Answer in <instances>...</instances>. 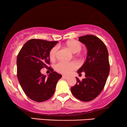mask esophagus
<instances>
[{
  "label": "esophagus",
  "instance_id": "1",
  "mask_svg": "<svg viewBox=\"0 0 127 127\" xmlns=\"http://www.w3.org/2000/svg\"><path fill=\"white\" fill-rule=\"evenodd\" d=\"M62 78L65 79H67L69 78V77H67V76H62Z\"/></svg>",
  "mask_w": 127,
  "mask_h": 127
}]
</instances>
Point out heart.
Wrapping results in <instances>:
<instances>
[{"label": "heart", "instance_id": "1", "mask_svg": "<svg viewBox=\"0 0 127 127\" xmlns=\"http://www.w3.org/2000/svg\"><path fill=\"white\" fill-rule=\"evenodd\" d=\"M66 47L70 50L73 53H79L82 50V44L79 41L72 40L68 41L65 44ZM58 47L54 46L50 50L49 53V57L50 60L52 61L55 60L58 55ZM78 66L77 64L74 62H60L55 65V68L57 72L64 74H69L72 70H74Z\"/></svg>", "mask_w": 127, "mask_h": 127}]
</instances>
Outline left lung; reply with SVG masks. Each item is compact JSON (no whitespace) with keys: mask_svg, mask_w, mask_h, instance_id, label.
Returning <instances> with one entry per match:
<instances>
[{"mask_svg":"<svg viewBox=\"0 0 127 127\" xmlns=\"http://www.w3.org/2000/svg\"><path fill=\"white\" fill-rule=\"evenodd\" d=\"M79 40L85 44L88 52L77 73L85 72L86 77L81 81L76 77L77 83L71 87V92L78 99L88 102L98 96L105 87L110 71L109 54L104 43L94 35L81 36Z\"/></svg>","mask_w":127,"mask_h":127,"instance_id":"obj_1","label":"left lung"}]
</instances>
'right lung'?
<instances>
[{
	"label": "right lung",
	"instance_id": "1",
	"mask_svg": "<svg viewBox=\"0 0 127 127\" xmlns=\"http://www.w3.org/2000/svg\"><path fill=\"white\" fill-rule=\"evenodd\" d=\"M58 43L33 39L27 41L19 52L17 59V77L27 96L34 101L41 102L53 96L61 74L47 66L50 64V50ZM47 67L52 72L47 78L40 70Z\"/></svg>",
	"mask_w": 127,
	"mask_h": 127
}]
</instances>
